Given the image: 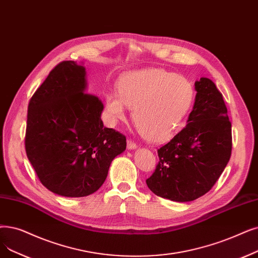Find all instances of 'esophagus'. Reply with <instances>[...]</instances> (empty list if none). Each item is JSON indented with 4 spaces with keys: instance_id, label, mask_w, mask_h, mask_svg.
<instances>
[{
    "instance_id": "esophagus-1",
    "label": "esophagus",
    "mask_w": 258,
    "mask_h": 258,
    "mask_svg": "<svg viewBox=\"0 0 258 258\" xmlns=\"http://www.w3.org/2000/svg\"><path fill=\"white\" fill-rule=\"evenodd\" d=\"M127 149L128 150H136L137 149V143H135L131 139H127Z\"/></svg>"
}]
</instances>
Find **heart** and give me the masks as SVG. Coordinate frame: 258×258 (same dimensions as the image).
<instances>
[{
    "label": "heart",
    "instance_id": "b5f03b06",
    "mask_svg": "<svg viewBox=\"0 0 258 258\" xmlns=\"http://www.w3.org/2000/svg\"><path fill=\"white\" fill-rule=\"evenodd\" d=\"M194 98V87L186 78L152 67L123 75L117 93L105 95L104 108L111 124L125 118V106L133 108V119L141 135L161 143L180 130Z\"/></svg>",
    "mask_w": 258,
    "mask_h": 258
}]
</instances>
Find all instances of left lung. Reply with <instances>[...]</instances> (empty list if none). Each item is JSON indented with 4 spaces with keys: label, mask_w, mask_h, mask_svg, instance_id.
Segmentation results:
<instances>
[{
    "label": "left lung",
    "mask_w": 258,
    "mask_h": 258,
    "mask_svg": "<svg viewBox=\"0 0 258 258\" xmlns=\"http://www.w3.org/2000/svg\"><path fill=\"white\" fill-rule=\"evenodd\" d=\"M195 103L184 128L158 150L147 184L157 196L193 201L215 184L232 151V125L221 93L208 78L195 82Z\"/></svg>",
    "instance_id": "left-lung-1"
}]
</instances>
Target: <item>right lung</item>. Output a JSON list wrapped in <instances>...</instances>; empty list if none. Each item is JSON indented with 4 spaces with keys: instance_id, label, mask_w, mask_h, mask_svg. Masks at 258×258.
<instances>
[{
    "instance_id": "1",
    "label": "right lung",
    "mask_w": 258,
    "mask_h": 258,
    "mask_svg": "<svg viewBox=\"0 0 258 258\" xmlns=\"http://www.w3.org/2000/svg\"><path fill=\"white\" fill-rule=\"evenodd\" d=\"M86 72L63 61L31 97L25 150L41 183L65 197L95 193L109 165L126 149V138L101 120L103 104L86 94Z\"/></svg>"
}]
</instances>
